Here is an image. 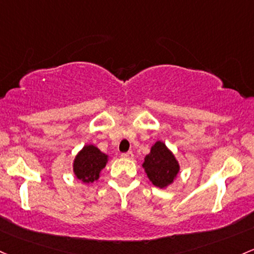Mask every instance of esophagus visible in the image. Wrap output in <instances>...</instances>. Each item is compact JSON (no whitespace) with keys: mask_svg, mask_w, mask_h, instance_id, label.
Segmentation results:
<instances>
[{"mask_svg":"<svg viewBox=\"0 0 254 254\" xmlns=\"http://www.w3.org/2000/svg\"><path fill=\"white\" fill-rule=\"evenodd\" d=\"M122 158L132 159L133 158V153L131 152V150H129V152H127V153H122Z\"/></svg>","mask_w":254,"mask_h":254,"instance_id":"obj_1","label":"esophagus"}]
</instances>
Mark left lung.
Masks as SVG:
<instances>
[{"label": "left lung", "mask_w": 254, "mask_h": 254, "mask_svg": "<svg viewBox=\"0 0 254 254\" xmlns=\"http://www.w3.org/2000/svg\"><path fill=\"white\" fill-rule=\"evenodd\" d=\"M143 168L146 169L150 182L159 188L172 183L180 170L174 154L160 141L152 147L149 154L144 158Z\"/></svg>", "instance_id": "left-lung-1"}]
</instances>
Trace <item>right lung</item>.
Masks as SVG:
<instances>
[{"instance_id": "right-lung-1", "label": "right lung", "mask_w": 254, "mask_h": 254, "mask_svg": "<svg viewBox=\"0 0 254 254\" xmlns=\"http://www.w3.org/2000/svg\"><path fill=\"white\" fill-rule=\"evenodd\" d=\"M107 163V155L95 146H85L74 159L73 171L77 178L85 183H93L100 176Z\"/></svg>"}]
</instances>
